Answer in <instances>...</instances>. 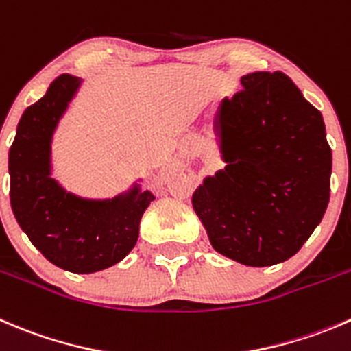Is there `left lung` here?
Listing matches in <instances>:
<instances>
[{
  "instance_id": "left-lung-1",
  "label": "left lung",
  "mask_w": 351,
  "mask_h": 351,
  "mask_svg": "<svg viewBox=\"0 0 351 351\" xmlns=\"http://www.w3.org/2000/svg\"><path fill=\"white\" fill-rule=\"evenodd\" d=\"M216 117L228 162L192 204L219 254L252 267L288 261L314 233L329 202L331 147L321 111L281 71L241 77Z\"/></svg>"
}]
</instances>
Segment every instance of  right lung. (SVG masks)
<instances>
[{
  "mask_svg": "<svg viewBox=\"0 0 351 351\" xmlns=\"http://www.w3.org/2000/svg\"><path fill=\"white\" fill-rule=\"evenodd\" d=\"M82 80L60 75L46 96L23 111L10 147V202L16 223L54 266L77 274L120 262L138 238L144 210L154 200L134 189L111 200L66 193L51 178V138Z\"/></svg>",
  "mask_w": 351,
  "mask_h": 351,
  "instance_id": "add662e5",
  "label": "right lung"
}]
</instances>
